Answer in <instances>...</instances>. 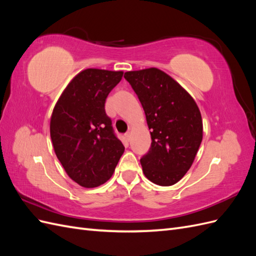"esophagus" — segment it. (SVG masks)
<instances>
[{
	"label": "esophagus",
	"instance_id": "esophagus-1",
	"mask_svg": "<svg viewBox=\"0 0 256 256\" xmlns=\"http://www.w3.org/2000/svg\"><path fill=\"white\" fill-rule=\"evenodd\" d=\"M125 138L126 140L129 142V140H130V132H127V134H125Z\"/></svg>",
	"mask_w": 256,
	"mask_h": 256
}]
</instances>
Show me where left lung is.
Returning <instances> with one entry per match:
<instances>
[{
	"label": "left lung",
	"instance_id": "left-lung-1",
	"mask_svg": "<svg viewBox=\"0 0 256 256\" xmlns=\"http://www.w3.org/2000/svg\"><path fill=\"white\" fill-rule=\"evenodd\" d=\"M152 130V145L140 160L152 182L168 187L191 168L203 138V122L194 99L172 76L158 68L127 72Z\"/></svg>",
	"mask_w": 256,
	"mask_h": 256
}]
</instances>
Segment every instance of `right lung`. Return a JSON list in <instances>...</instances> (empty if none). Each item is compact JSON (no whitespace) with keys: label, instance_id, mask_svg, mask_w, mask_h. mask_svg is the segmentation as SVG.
Masks as SVG:
<instances>
[{"label":"right lung","instance_id":"add662e5","mask_svg":"<svg viewBox=\"0 0 256 256\" xmlns=\"http://www.w3.org/2000/svg\"><path fill=\"white\" fill-rule=\"evenodd\" d=\"M124 72L88 68L68 83L54 106L50 136L67 175L84 188L109 180L125 150L104 110Z\"/></svg>","mask_w":256,"mask_h":256}]
</instances>
